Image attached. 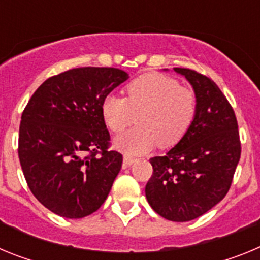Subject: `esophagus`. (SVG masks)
I'll return each instance as SVG.
<instances>
[{"mask_svg": "<svg viewBox=\"0 0 260 260\" xmlns=\"http://www.w3.org/2000/svg\"><path fill=\"white\" fill-rule=\"evenodd\" d=\"M135 161H137V158L132 157V156H128V155H125L123 156V168L130 167V165L134 164Z\"/></svg>", "mask_w": 260, "mask_h": 260, "instance_id": "34e87169", "label": "esophagus"}]
</instances>
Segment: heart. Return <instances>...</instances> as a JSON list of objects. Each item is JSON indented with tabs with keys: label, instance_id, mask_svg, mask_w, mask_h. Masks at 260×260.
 Wrapping results in <instances>:
<instances>
[{
	"label": "heart",
	"instance_id": "1",
	"mask_svg": "<svg viewBox=\"0 0 260 260\" xmlns=\"http://www.w3.org/2000/svg\"><path fill=\"white\" fill-rule=\"evenodd\" d=\"M126 98L108 95L102 103V117L113 133L134 128L114 139V146L128 155H142L156 143L161 148L176 146L189 132L197 112V96L176 79L146 73L125 87Z\"/></svg>",
	"mask_w": 260,
	"mask_h": 260
}]
</instances>
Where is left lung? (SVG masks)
Returning <instances> with one entry per match:
<instances>
[{
    "mask_svg": "<svg viewBox=\"0 0 260 260\" xmlns=\"http://www.w3.org/2000/svg\"><path fill=\"white\" fill-rule=\"evenodd\" d=\"M192 86L197 112L189 132L164 156L150 158L152 177L146 198L171 221L194 220L222 201L241 157L233 108L212 79L195 70L174 68Z\"/></svg>",
    "mask_w": 260,
    "mask_h": 260,
    "instance_id": "obj_1",
    "label": "left lung"
}]
</instances>
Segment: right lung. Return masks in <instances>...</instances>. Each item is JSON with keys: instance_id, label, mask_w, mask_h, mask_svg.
Listing matches in <instances>:
<instances>
[{"instance_id": "1", "label": "right lung", "mask_w": 260, "mask_h": 260, "mask_svg": "<svg viewBox=\"0 0 260 260\" xmlns=\"http://www.w3.org/2000/svg\"><path fill=\"white\" fill-rule=\"evenodd\" d=\"M127 78L114 68L71 69L45 80L23 110V174L35 198L56 215L80 219L107 199L122 155L108 150L102 103Z\"/></svg>"}]
</instances>
